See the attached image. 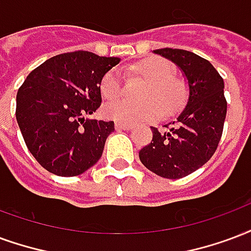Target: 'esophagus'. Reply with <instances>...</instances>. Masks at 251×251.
<instances>
[{
  "instance_id": "esophagus-1",
  "label": "esophagus",
  "mask_w": 251,
  "mask_h": 251,
  "mask_svg": "<svg viewBox=\"0 0 251 251\" xmlns=\"http://www.w3.org/2000/svg\"><path fill=\"white\" fill-rule=\"evenodd\" d=\"M116 129H118V130H131V129H133V125L122 124V122H116Z\"/></svg>"
}]
</instances>
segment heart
I'll list each match as a JSON object with an SVG mask.
<instances>
[{
  "instance_id": "obj_1",
  "label": "heart",
  "mask_w": 251,
  "mask_h": 251,
  "mask_svg": "<svg viewBox=\"0 0 251 251\" xmlns=\"http://www.w3.org/2000/svg\"><path fill=\"white\" fill-rule=\"evenodd\" d=\"M130 70L149 81L142 97L148 101L134 103L125 100H116L122 94V79L117 70H110L103 75L101 93L105 100H116L103 107V114L110 120L122 124H141L159 118L165 113H173L181 106L185 96L183 85L172 77L170 65L161 58H148L141 61Z\"/></svg>"
}]
</instances>
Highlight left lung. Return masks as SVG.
Segmentation results:
<instances>
[{
    "mask_svg": "<svg viewBox=\"0 0 251 251\" xmlns=\"http://www.w3.org/2000/svg\"><path fill=\"white\" fill-rule=\"evenodd\" d=\"M153 53L182 72L187 83L186 106L168 130L151 127L153 140L140 150V159L159 177L178 179L203 166L218 146L227 109L224 79L207 59L192 51L165 48Z\"/></svg>",
    "mask_w": 251,
    "mask_h": 251,
    "instance_id": "8db88e82",
    "label": "left lung"
}]
</instances>
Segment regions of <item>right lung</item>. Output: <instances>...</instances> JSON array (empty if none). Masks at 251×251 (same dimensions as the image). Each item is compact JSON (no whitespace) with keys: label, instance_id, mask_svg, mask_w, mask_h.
Wrapping results in <instances>:
<instances>
[{"label":"right lung","instance_id":"1","mask_svg":"<svg viewBox=\"0 0 251 251\" xmlns=\"http://www.w3.org/2000/svg\"><path fill=\"white\" fill-rule=\"evenodd\" d=\"M118 57L64 53L31 72L17 93L22 137L42 168L61 177L85 173L101 158L113 121L85 118L101 105V82Z\"/></svg>","mask_w":251,"mask_h":251}]
</instances>
